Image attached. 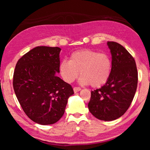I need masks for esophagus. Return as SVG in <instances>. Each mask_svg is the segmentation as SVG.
<instances>
[{
	"instance_id": "esophagus-1",
	"label": "esophagus",
	"mask_w": 150,
	"mask_h": 150,
	"mask_svg": "<svg viewBox=\"0 0 150 150\" xmlns=\"http://www.w3.org/2000/svg\"><path fill=\"white\" fill-rule=\"evenodd\" d=\"M81 90V88L80 87H75L73 88V91H74L75 93H77L79 91H80Z\"/></svg>"
}]
</instances>
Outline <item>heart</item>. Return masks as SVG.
Masks as SVG:
<instances>
[{
  "instance_id": "1",
  "label": "heart",
  "mask_w": 150,
  "mask_h": 150,
  "mask_svg": "<svg viewBox=\"0 0 150 150\" xmlns=\"http://www.w3.org/2000/svg\"><path fill=\"white\" fill-rule=\"evenodd\" d=\"M112 69L111 59L105 53L88 49L75 51L69 56V60H62L59 65L61 77L67 83H71L79 75V82L82 85H91L100 87L107 82Z\"/></svg>"
}]
</instances>
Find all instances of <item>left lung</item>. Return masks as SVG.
Listing matches in <instances>:
<instances>
[{
  "label": "left lung",
  "instance_id": "obj_1",
  "mask_svg": "<svg viewBox=\"0 0 150 150\" xmlns=\"http://www.w3.org/2000/svg\"><path fill=\"white\" fill-rule=\"evenodd\" d=\"M112 55L110 76L105 85L91 91L88 110L96 118L112 121L122 116L135 95L138 85L136 62L122 45L108 42Z\"/></svg>",
  "mask_w": 150,
  "mask_h": 150
}]
</instances>
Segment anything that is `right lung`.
<instances>
[{
  "mask_svg": "<svg viewBox=\"0 0 150 150\" xmlns=\"http://www.w3.org/2000/svg\"><path fill=\"white\" fill-rule=\"evenodd\" d=\"M58 47L38 46L18 62L13 87L25 114L34 122L48 125L59 120L65 112L73 88L56 75L59 73Z\"/></svg>",
  "mask_w": 150,
  "mask_h": 150,
  "instance_id": "1",
  "label": "right lung"
}]
</instances>
